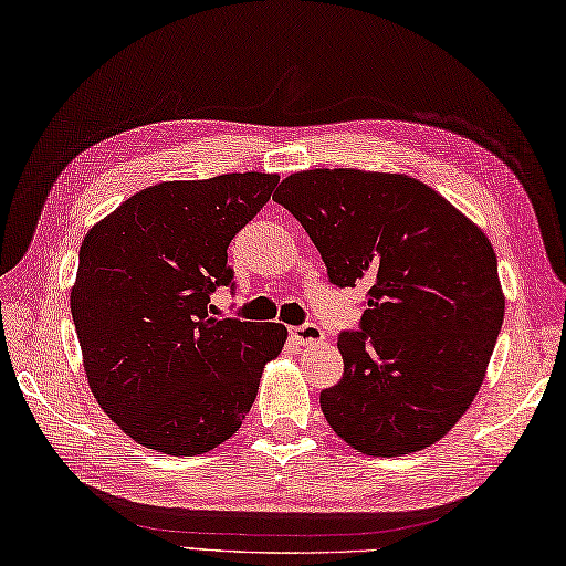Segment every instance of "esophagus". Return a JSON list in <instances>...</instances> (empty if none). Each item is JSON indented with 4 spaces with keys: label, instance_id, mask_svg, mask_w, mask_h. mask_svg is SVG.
<instances>
[{
    "label": "esophagus",
    "instance_id": "esophagus-1",
    "mask_svg": "<svg viewBox=\"0 0 566 566\" xmlns=\"http://www.w3.org/2000/svg\"><path fill=\"white\" fill-rule=\"evenodd\" d=\"M291 337L297 344H303V347H313V344L325 342V332H322V327L315 325V322H305V325L291 327Z\"/></svg>",
    "mask_w": 566,
    "mask_h": 566
}]
</instances>
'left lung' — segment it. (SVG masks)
<instances>
[{
	"mask_svg": "<svg viewBox=\"0 0 566 566\" xmlns=\"http://www.w3.org/2000/svg\"><path fill=\"white\" fill-rule=\"evenodd\" d=\"M273 198L313 239L329 283H368L359 329L337 337L344 374L319 394L332 430L371 457L430 447L479 394L503 325L491 241L396 172L303 170Z\"/></svg>",
	"mask_w": 566,
	"mask_h": 566,
	"instance_id": "1",
	"label": "left lung"
}]
</instances>
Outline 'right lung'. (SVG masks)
<instances>
[{
    "instance_id": "add662e5",
    "label": "right lung",
    "mask_w": 566,
    "mask_h": 566,
    "mask_svg": "<svg viewBox=\"0 0 566 566\" xmlns=\"http://www.w3.org/2000/svg\"><path fill=\"white\" fill-rule=\"evenodd\" d=\"M275 186L271 172L160 182L85 234L71 313L92 394L134 442L192 457L241 428L287 329L214 317L210 295L234 291L227 247Z\"/></svg>"
}]
</instances>
